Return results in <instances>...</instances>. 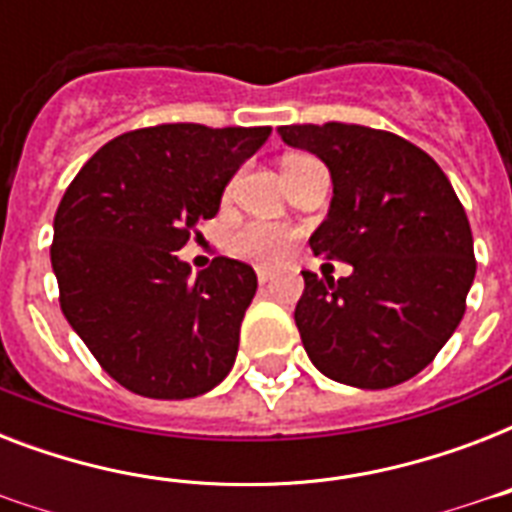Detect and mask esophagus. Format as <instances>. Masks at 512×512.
<instances>
[{
    "mask_svg": "<svg viewBox=\"0 0 512 512\" xmlns=\"http://www.w3.org/2000/svg\"><path fill=\"white\" fill-rule=\"evenodd\" d=\"M273 276H276V273H273V271H257V281H260L263 287H265V284H271Z\"/></svg>",
    "mask_w": 512,
    "mask_h": 512,
    "instance_id": "1",
    "label": "esophagus"
}]
</instances>
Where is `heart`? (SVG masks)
<instances>
[{"label": "heart", "mask_w": 512, "mask_h": 512, "mask_svg": "<svg viewBox=\"0 0 512 512\" xmlns=\"http://www.w3.org/2000/svg\"><path fill=\"white\" fill-rule=\"evenodd\" d=\"M300 159H311V156H289L287 162H300ZM284 162V164H287ZM297 231L289 225L279 223H252L241 228L233 239V249L239 255L249 257L260 265H279L284 263L295 247Z\"/></svg>", "instance_id": "obj_1"}]
</instances>
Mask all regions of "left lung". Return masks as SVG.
I'll return each instance as SVG.
<instances>
[{"instance_id":"obj_1","label":"left lung","mask_w":512,"mask_h":512,"mask_svg":"<svg viewBox=\"0 0 512 512\" xmlns=\"http://www.w3.org/2000/svg\"><path fill=\"white\" fill-rule=\"evenodd\" d=\"M287 146L332 172L335 196L313 255L353 265L345 279L303 271L295 324L329 380L382 390L436 358L462 321L476 276L473 233L449 177L422 148L361 124H287Z\"/></svg>"}]
</instances>
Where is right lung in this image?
Masks as SVG:
<instances>
[{"label":"right lung","instance_id":"add662e5","mask_svg":"<svg viewBox=\"0 0 512 512\" xmlns=\"http://www.w3.org/2000/svg\"><path fill=\"white\" fill-rule=\"evenodd\" d=\"M268 135L191 122L124 132L63 193L50 247L60 311L132 393L193 398L231 372L255 271L215 257L191 276L175 252L201 236L225 183Z\"/></svg>","mask_w":512,"mask_h":512}]
</instances>
